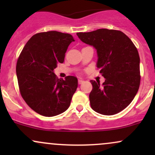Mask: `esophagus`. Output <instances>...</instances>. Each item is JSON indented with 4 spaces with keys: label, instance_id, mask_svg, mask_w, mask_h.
Instances as JSON below:
<instances>
[{
    "label": "esophagus",
    "instance_id": "obj_1",
    "mask_svg": "<svg viewBox=\"0 0 155 155\" xmlns=\"http://www.w3.org/2000/svg\"><path fill=\"white\" fill-rule=\"evenodd\" d=\"M84 80H82V79H79V80H78V82H79V84H81L84 83Z\"/></svg>",
    "mask_w": 155,
    "mask_h": 155
}]
</instances>
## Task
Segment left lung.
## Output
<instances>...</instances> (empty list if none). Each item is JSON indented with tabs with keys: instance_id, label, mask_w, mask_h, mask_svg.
<instances>
[{
	"instance_id": "left-lung-1",
	"label": "left lung",
	"mask_w": 155,
	"mask_h": 155,
	"mask_svg": "<svg viewBox=\"0 0 155 155\" xmlns=\"http://www.w3.org/2000/svg\"><path fill=\"white\" fill-rule=\"evenodd\" d=\"M76 35L96 49L97 67L106 79L102 85L90 81L91 108L104 115L119 113L132 102L139 88L140 58L136 47L124 33L116 30L98 29Z\"/></svg>"
}]
</instances>
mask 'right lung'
Masks as SVG:
<instances>
[{
    "label": "right lung",
    "instance_id": "obj_1",
    "mask_svg": "<svg viewBox=\"0 0 155 155\" xmlns=\"http://www.w3.org/2000/svg\"><path fill=\"white\" fill-rule=\"evenodd\" d=\"M71 34L58 31L36 33L29 39L19 55L16 67L21 95L33 111L54 117L70 106L78 87L77 78L58 79L54 69L63 63Z\"/></svg>",
    "mask_w": 155,
    "mask_h": 155
}]
</instances>
